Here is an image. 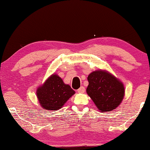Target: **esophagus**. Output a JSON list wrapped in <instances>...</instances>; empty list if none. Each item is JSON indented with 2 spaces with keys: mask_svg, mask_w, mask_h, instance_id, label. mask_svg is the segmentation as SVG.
<instances>
[{
  "mask_svg": "<svg viewBox=\"0 0 150 150\" xmlns=\"http://www.w3.org/2000/svg\"><path fill=\"white\" fill-rule=\"evenodd\" d=\"M84 92H85V88H84L83 86H81V87H80L79 89L77 90L78 93H83Z\"/></svg>",
  "mask_w": 150,
  "mask_h": 150,
  "instance_id": "obj_1",
  "label": "esophagus"
}]
</instances>
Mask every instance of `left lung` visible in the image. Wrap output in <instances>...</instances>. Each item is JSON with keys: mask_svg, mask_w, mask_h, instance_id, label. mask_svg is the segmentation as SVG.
I'll return each mask as SVG.
<instances>
[{"mask_svg": "<svg viewBox=\"0 0 150 150\" xmlns=\"http://www.w3.org/2000/svg\"><path fill=\"white\" fill-rule=\"evenodd\" d=\"M86 92L97 108L102 111L115 109L120 105L124 96L122 82L106 71L98 70L90 73Z\"/></svg>", "mask_w": 150, "mask_h": 150, "instance_id": "left-lung-1", "label": "left lung"}]
</instances>
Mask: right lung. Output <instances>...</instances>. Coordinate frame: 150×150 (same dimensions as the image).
<instances>
[{
  "instance_id": "right-lung-1",
  "label": "right lung",
  "mask_w": 150,
  "mask_h": 150,
  "mask_svg": "<svg viewBox=\"0 0 150 150\" xmlns=\"http://www.w3.org/2000/svg\"><path fill=\"white\" fill-rule=\"evenodd\" d=\"M75 93L71 86L65 84L56 74L52 75L43 85L37 88L39 104L46 110H59Z\"/></svg>"
}]
</instances>
